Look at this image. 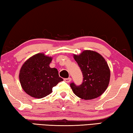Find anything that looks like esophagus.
Masks as SVG:
<instances>
[{"instance_id":"34e87169","label":"esophagus","mask_w":133,"mask_h":133,"mask_svg":"<svg viewBox=\"0 0 133 133\" xmlns=\"http://www.w3.org/2000/svg\"><path fill=\"white\" fill-rule=\"evenodd\" d=\"M71 78L70 77H69V78H64V80L65 81V82H67V83H70L71 82Z\"/></svg>"}]
</instances>
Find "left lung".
I'll use <instances>...</instances> for the list:
<instances>
[{
  "label": "left lung",
  "instance_id": "8db88e82",
  "mask_svg": "<svg viewBox=\"0 0 133 133\" xmlns=\"http://www.w3.org/2000/svg\"><path fill=\"white\" fill-rule=\"evenodd\" d=\"M83 74V82L79 85L71 83L73 93L84 100L96 98L104 93L109 84L110 71L106 61L100 54L85 50L74 55Z\"/></svg>",
  "mask_w": 133,
  "mask_h": 133
}]
</instances>
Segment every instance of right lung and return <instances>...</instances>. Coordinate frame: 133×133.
<instances>
[{
  "label": "right lung",
  "instance_id": "add662e5",
  "mask_svg": "<svg viewBox=\"0 0 133 133\" xmlns=\"http://www.w3.org/2000/svg\"><path fill=\"white\" fill-rule=\"evenodd\" d=\"M51 57L38 53L24 63L20 70L22 88L29 96L41 98L49 95L53 87L63 80L57 70L49 66Z\"/></svg>",
  "mask_w": 133,
  "mask_h": 133
}]
</instances>
